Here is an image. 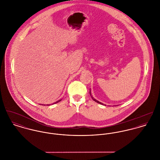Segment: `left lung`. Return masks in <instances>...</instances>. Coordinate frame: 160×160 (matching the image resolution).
Segmentation results:
<instances>
[{
	"mask_svg": "<svg viewBox=\"0 0 160 160\" xmlns=\"http://www.w3.org/2000/svg\"><path fill=\"white\" fill-rule=\"evenodd\" d=\"M90 92V95H91V98H92V100H94L95 102H97V103H99V104H101V105H105V106H106V105H105V104L102 103V102H99V101L97 100L96 99H95V98H93V97L92 96L91 91V89H90V92Z\"/></svg>",
	"mask_w": 160,
	"mask_h": 160,
	"instance_id": "8db88e82",
	"label": "left lung"
}]
</instances>
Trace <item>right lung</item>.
<instances>
[{"label":"right lung","instance_id":"obj_1","mask_svg":"<svg viewBox=\"0 0 160 160\" xmlns=\"http://www.w3.org/2000/svg\"><path fill=\"white\" fill-rule=\"evenodd\" d=\"M61 100H61V99H60V100H58V101H57V102H55V103H53V104H55V103H58V102H60V101H61ZM40 105H41V104H40Z\"/></svg>","mask_w":160,"mask_h":160}]
</instances>
